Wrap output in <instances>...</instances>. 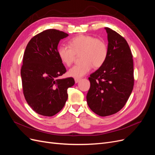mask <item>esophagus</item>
<instances>
[{
  "instance_id": "obj_1",
  "label": "esophagus",
  "mask_w": 155,
  "mask_h": 155,
  "mask_svg": "<svg viewBox=\"0 0 155 155\" xmlns=\"http://www.w3.org/2000/svg\"><path fill=\"white\" fill-rule=\"evenodd\" d=\"M81 79H79V78H75V82H76V83H79V81H80Z\"/></svg>"
}]
</instances>
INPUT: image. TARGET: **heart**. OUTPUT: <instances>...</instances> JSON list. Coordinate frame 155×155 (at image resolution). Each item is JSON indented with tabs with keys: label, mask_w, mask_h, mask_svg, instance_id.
Instances as JSON below:
<instances>
[{
	"label": "heart",
	"mask_w": 155,
	"mask_h": 155,
	"mask_svg": "<svg viewBox=\"0 0 155 155\" xmlns=\"http://www.w3.org/2000/svg\"><path fill=\"white\" fill-rule=\"evenodd\" d=\"M81 54V64L70 68L68 74L70 77L80 78L91 71L92 67L100 68L107 58L108 47L105 42L88 35H79L69 41L68 46L60 45L58 54L61 62L70 66Z\"/></svg>",
	"instance_id": "heart-1"
}]
</instances>
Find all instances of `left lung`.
Listing matches in <instances>:
<instances>
[{
    "label": "left lung",
    "mask_w": 155,
    "mask_h": 155,
    "mask_svg": "<svg viewBox=\"0 0 155 155\" xmlns=\"http://www.w3.org/2000/svg\"><path fill=\"white\" fill-rule=\"evenodd\" d=\"M107 33L108 55L105 63L88 78L87 95L90 109L100 116L114 114L125 105L133 89V59L127 42L115 31Z\"/></svg>",
    "instance_id": "obj_1"
}]
</instances>
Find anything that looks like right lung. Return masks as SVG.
Here are the masks:
<instances>
[{
	"label": "right lung",
	"instance_id": "obj_1",
	"mask_svg": "<svg viewBox=\"0 0 155 155\" xmlns=\"http://www.w3.org/2000/svg\"><path fill=\"white\" fill-rule=\"evenodd\" d=\"M68 36L61 31L46 30L26 46L21 70L23 93L28 104L39 114L58 113L67 100V89L75 83L72 78L58 79L67 72L58 54V46Z\"/></svg>",
	"mask_w": 155,
	"mask_h": 155
}]
</instances>
